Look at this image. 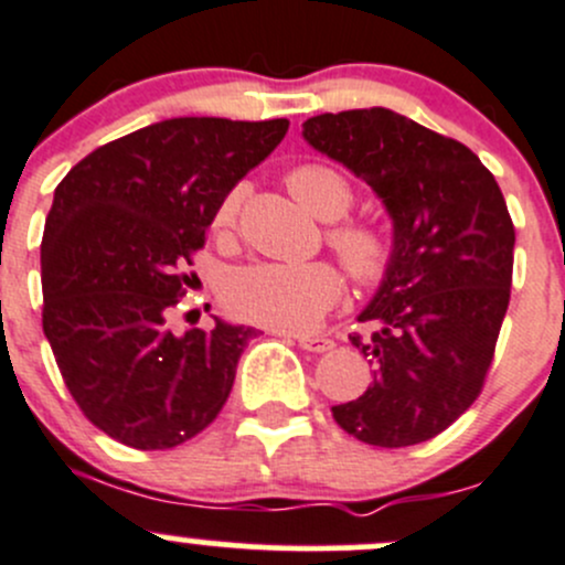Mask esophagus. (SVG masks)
Listing matches in <instances>:
<instances>
[{"mask_svg": "<svg viewBox=\"0 0 565 565\" xmlns=\"http://www.w3.org/2000/svg\"><path fill=\"white\" fill-rule=\"evenodd\" d=\"M295 341H298L300 349H306V352H317V354L330 352V349L335 347V343L324 335H295Z\"/></svg>", "mask_w": 565, "mask_h": 565, "instance_id": "obj_1", "label": "esophagus"}]
</instances>
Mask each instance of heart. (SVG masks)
Instances as JSON below:
<instances>
[{"mask_svg": "<svg viewBox=\"0 0 565 565\" xmlns=\"http://www.w3.org/2000/svg\"><path fill=\"white\" fill-rule=\"evenodd\" d=\"M289 192L319 218H341L354 203L349 178L322 162H308L289 170ZM241 192L233 189L213 216V230L224 233L233 227ZM328 243L341 257L349 276L358 284H376L387 273L392 241L387 230L376 222L343 218L328 230ZM343 292L341 273L330 263H259L237 270L227 284L230 311L246 322L267 330L306 332L317 328L319 319L335 306Z\"/></svg>", "mask_w": 565, "mask_h": 565, "instance_id": "heart-1", "label": "heart"}]
</instances>
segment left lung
Masks as SVG:
<instances>
[{
    "mask_svg": "<svg viewBox=\"0 0 565 565\" xmlns=\"http://www.w3.org/2000/svg\"><path fill=\"white\" fill-rule=\"evenodd\" d=\"M302 138L362 178L392 218V259L349 335L373 365L335 423L371 447L430 441L484 387L512 295L514 224L477 153L387 108L322 113Z\"/></svg>",
    "mask_w": 565,
    "mask_h": 565,
    "instance_id": "obj_1",
    "label": "left lung"
}]
</instances>
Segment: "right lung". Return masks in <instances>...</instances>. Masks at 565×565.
Instances as JSON below:
<instances>
[{"instance_id":"obj_1","label":"right lung","mask_w":565,"mask_h":565,"mask_svg":"<svg viewBox=\"0 0 565 565\" xmlns=\"http://www.w3.org/2000/svg\"><path fill=\"white\" fill-rule=\"evenodd\" d=\"M289 121L168 118L105 142L53 192L45 218L43 330L70 395L132 449H173L227 403L257 330L168 328L194 252L235 183Z\"/></svg>"}]
</instances>
